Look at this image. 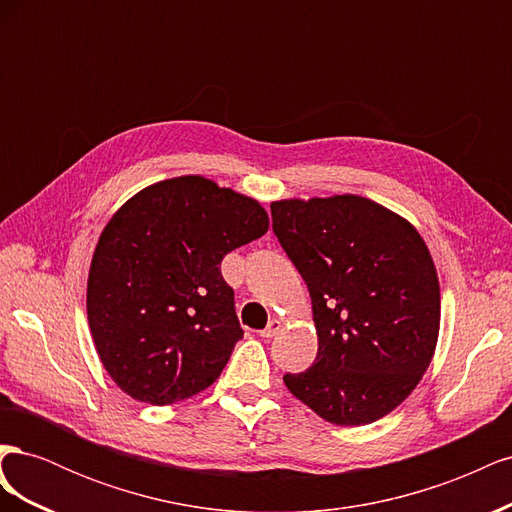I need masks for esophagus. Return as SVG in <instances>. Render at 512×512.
Segmentation results:
<instances>
[{
	"mask_svg": "<svg viewBox=\"0 0 512 512\" xmlns=\"http://www.w3.org/2000/svg\"><path fill=\"white\" fill-rule=\"evenodd\" d=\"M280 331H282V322L280 320H271L267 327L260 331V337H267L269 339V337H275Z\"/></svg>",
	"mask_w": 512,
	"mask_h": 512,
	"instance_id": "esophagus-1",
	"label": "esophagus"
}]
</instances>
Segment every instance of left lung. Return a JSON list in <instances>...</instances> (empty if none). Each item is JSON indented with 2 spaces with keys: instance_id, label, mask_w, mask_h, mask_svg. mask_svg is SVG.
Listing matches in <instances>:
<instances>
[{
  "instance_id": "obj_1",
  "label": "left lung",
  "mask_w": 512,
  "mask_h": 512,
  "mask_svg": "<svg viewBox=\"0 0 512 512\" xmlns=\"http://www.w3.org/2000/svg\"><path fill=\"white\" fill-rule=\"evenodd\" d=\"M273 232L312 297L314 365L286 374L288 391L333 425L393 412L436 352L440 284L416 228L342 194L271 203Z\"/></svg>"
}]
</instances>
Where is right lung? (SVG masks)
<instances>
[{
    "instance_id": "right-lung-1",
    "label": "right lung",
    "mask_w": 512,
    "mask_h": 512,
    "mask_svg": "<svg viewBox=\"0 0 512 512\" xmlns=\"http://www.w3.org/2000/svg\"><path fill=\"white\" fill-rule=\"evenodd\" d=\"M267 230L254 198L200 175L153 183L113 215L91 258L87 318L123 393L168 406L218 380L243 337L220 265Z\"/></svg>"
}]
</instances>
